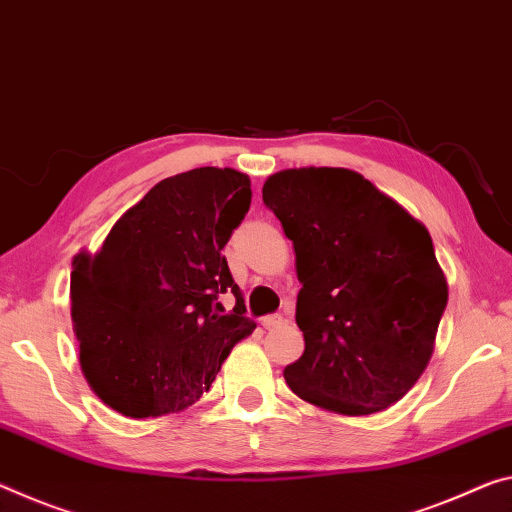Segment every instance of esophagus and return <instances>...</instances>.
<instances>
[{"mask_svg":"<svg viewBox=\"0 0 512 512\" xmlns=\"http://www.w3.org/2000/svg\"><path fill=\"white\" fill-rule=\"evenodd\" d=\"M282 321H285V319H282L280 314H269V316H264V319H262V328H266V330L280 328Z\"/></svg>","mask_w":512,"mask_h":512,"instance_id":"34e87169","label":"esophagus"}]
</instances>
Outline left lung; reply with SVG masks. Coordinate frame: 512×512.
Segmentation results:
<instances>
[{"label": "left lung", "instance_id": "left-lung-1", "mask_svg": "<svg viewBox=\"0 0 512 512\" xmlns=\"http://www.w3.org/2000/svg\"><path fill=\"white\" fill-rule=\"evenodd\" d=\"M264 205L294 243L296 323L305 351L291 392L339 415L403 399L433 355L446 280L424 225L348 168H291L264 182Z\"/></svg>", "mask_w": 512, "mask_h": 512}]
</instances>
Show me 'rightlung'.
<instances>
[{
    "label": "right lung",
    "mask_w": 512,
    "mask_h": 512,
    "mask_svg": "<svg viewBox=\"0 0 512 512\" xmlns=\"http://www.w3.org/2000/svg\"><path fill=\"white\" fill-rule=\"evenodd\" d=\"M250 198L248 175L234 168L166 177L118 218L95 255L72 259L81 369L120 415L189 408L255 330L223 255ZM227 290L238 305L221 315L217 296Z\"/></svg>",
    "instance_id": "add662e5"
}]
</instances>
